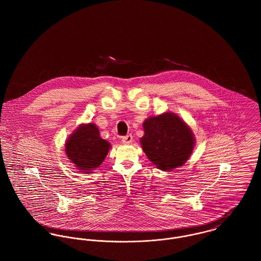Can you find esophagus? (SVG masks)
<instances>
[{"mask_svg":"<svg viewBox=\"0 0 261 261\" xmlns=\"http://www.w3.org/2000/svg\"><path fill=\"white\" fill-rule=\"evenodd\" d=\"M121 141H122L123 144L129 145V144H132V142H133V136H132V135H127V136L123 137V138L121 139Z\"/></svg>","mask_w":261,"mask_h":261,"instance_id":"34e87169","label":"esophagus"}]
</instances>
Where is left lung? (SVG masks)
I'll return each mask as SVG.
<instances>
[{
	"instance_id": "obj_1",
	"label": "left lung",
	"mask_w": 261,
	"mask_h": 261,
	"mask_svg": "<svg viewBox=\"0 0 261 261\" xmlns=\"http://www.w3.org/2000/svg\"><path fill=\"white\" fill-rule=\"evenodd\" d=\"M141 146L149 161L162 171L183 166L196 144L194 133L178 114L167 112L143 122Z\"/></svg>"
}]
</instances>
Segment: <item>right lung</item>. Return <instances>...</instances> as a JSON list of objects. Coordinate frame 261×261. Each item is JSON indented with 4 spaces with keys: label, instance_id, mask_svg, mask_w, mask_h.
Instances as JSON below:
<instances>
[{
    "label": "right lung",
    "instance_id": "1",
    "mask_svg": "<svg viewBox=\"0 0 261 261\" xmlns=\"http://www.w3.org/2000/svg\"><path fill=\"white\" fill-rule=\"evenodd\" d=\"M112 145L100 138L95 123H81L65 142V152L77 170L83 174H91L108 155Z\"/></svg>",
    "mask_w": 261,
    "mask_h": 261
}]
</instances>
